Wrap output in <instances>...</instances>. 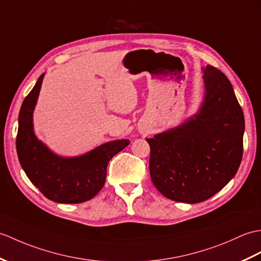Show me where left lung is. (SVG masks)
I'll return each instance as SVG.
<instances>
[{"label":"left lung","instance_id":"8db88e82","mask_svg":"<svg viewBox=\"0 0 261 261\" xmlns=\"http://www.w3.org/2000/svg\"><path fill=\"white\" fill-rule=\"evenodd\" d=\"M202 73L204 94L197 113L147 139L151 180L177 202L198 203L216 195L242 158L245 118L231 83L211 65Z\"/></svg>","mask_w":261,"mask_h":261}]
</instances>
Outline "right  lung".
Segmentation results:
<instances>
[{
  "mask_svg": "<svg viewBox=\"0 0 261 261\" xmlns=\"http://www.w3.org/2000/svg\"><path fill=\"white\" fill-rule=\"evenodd\" d=\"M44 73L24 99L19 114L16 151L30 181L43 195L58 203H81L92 199L106 182L108 163L130 141L128 139L103 143L87 153L62 156L35 136L33 112Z\"/></svg>",
  "mask_w": 261,
  "mask_h": 261,
  "instance_id": "add662e5",
  "label": "right lung"
}]
</instances>
